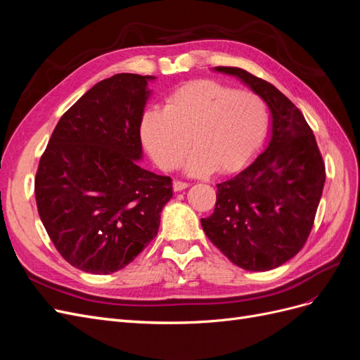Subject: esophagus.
<instances>
[{
	"mask_svg": "<svg viewBox=\"0 0 360 360\" xmlns=\"http://www.w3.org/2000/svg\"><path fill=\"white\" fill-rule=\"evenodd\" d=\"M188 186H189V184H188L186 181L174 180V183H172V189H174V192H180V191H183V189H186Z\"/></svg>",
	"mask_w": 360,
	"mask_h": 360,
	"instance_id": "obj_1",
	"label": "esophagus"
}]
</instances>
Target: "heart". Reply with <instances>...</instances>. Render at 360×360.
Segmentation results:
<instances>
[{"label":"heart","instance_id":"obj_1","mask_svg":"<svg viewBox=\"0 0 360 360\" xmlns=\"http://www.w3.org/2000/svg\"><path fill=\"white\" fill-rule=\"evenodd\" d=\"M269 129L266 101L252 91L213 79H198L174 90L165 110L147 108L139 120V136L156 165L171 171L184 163L189 176L213 169L240 168L263 143Z\"/></svg>","mask_w":360,"mask_h":360}]
</instances>
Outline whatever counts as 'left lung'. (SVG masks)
<instances>
[{
    "label": "left lung",
    "mask_w": 360,
    "mask_h": 360,
    "mask_svg": "<svg viewBox=\"0 0 360 360\" xmlns=\"http://www.w3.org/2000/svg\"><path fill=\"white\" fill-rule=\"evenodd\" d=\"M214 70L236 76L263 97L271 135L249 167L216 184L214 212L201 225L236 266L271 270L308 240L326 180L324 162L303 114L275 85L238 68Z\"/></svg>",
    "instance_id": "left-lung-1"
}]
</instances>
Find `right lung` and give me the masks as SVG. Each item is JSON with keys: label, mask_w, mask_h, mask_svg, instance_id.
I'll return each instance as SVG.
<instances>
[{"label": "right lung", "mask_w": 360, "mask_h": 360, "mask_svg": "<svg viewBox=\"0 0 360 360\" xmlns=\"http://www.w3.org/2000/svg\"><path fill=\"white\" fill-rule=\"evenodd\" d=\"M155 76L118 73L97 82L60 118L41 155L39 216L73 267L110 275L158 234L172 197L167 176L139 167V120Z\"/></svg>", "instance_id": "obj_1"}]
</instances>
